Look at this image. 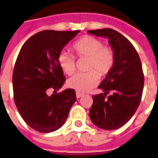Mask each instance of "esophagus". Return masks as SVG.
Wrapping results in <instances>:
<instances>
[{
  "instance_id": "obj_1",
  "label": "esophagus",
  "mask_w": 158,
  "mask_h": 158,
  "mask_svg": "<svg viewBox=\"0 0 158 158\" xmlns=\"http://www.w3.org/2000/svg\"><path fill=\"white\" fill-rule=\"evenodd\" d=\"M83 95H84V94H82V93L76 92V98H81V97H82V96H83Z\"/></svg>"
}]
</instances>
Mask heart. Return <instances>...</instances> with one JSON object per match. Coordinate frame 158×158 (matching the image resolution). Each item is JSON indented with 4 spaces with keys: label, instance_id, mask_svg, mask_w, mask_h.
Masks as SVG:
<instances>
[{
    "label": "heart",
    "instance_id": "b5f03b06",
    "mask_svg": "<svg viewBox=\"0 0 158 158\" xmlns=\"http://www.w3.org/2000/svg\"><path fill=\"white\" fill-rule=\"evenodd\" d=\"M79 58H87L86 73H79L70 78L68 87L79 93L87 92L98 83L100 75H106L110 72L115 62L114 52L110 47L103 46L98 38L84 35L74 42L71 47ZM58 63L64 73L71 75L75 71V60L73 56L65 52L58 55Z\"/></svg>",
    "mask_w": 158,
    "mask_h": 158
}]
</instances>
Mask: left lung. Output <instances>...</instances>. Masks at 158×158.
<instances>
[{
    "label": "left lung",
    "instance_id": "8db88e82",
    "mask_svg": "<svg viewBox=\"0 0 158 158\" xmlns=\"http://www.w3.org/2000/svg\"><path fill=\"white\" fill-rule=\"evenodd\" d=\"M88 33L106 37L114 52L113 68L98 86L104 93L93 95L89 116L103 130H116L133 117L142 99L144 74L136 49L127 38L111 28L89 30ZM110 92V96L107 94Z\"/></svg>",
    "mask_w": 158,
    "mask_h": 158
}]
</instances>
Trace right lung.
I'll use <instances>...</instances> for the list:
<instances>
[{"mask_svg":"<svg viewBox=\"0 0 158 158\" xmlns=\"http://www.w3.org/2000/svg\"><path fill=\"white\" fill-rule=\"evenodd\" d=\"M76 31L44 30L26 41L19 52L13 74V98L22 118L40 133H50L65 123L76 101L74 89L48 95L50 88L59 90L65 82L58 55Z\"/></svg>","mask_w":158,"mask_h":158,"instance_id":"add662e5","label":"right lung"}]
</instances>
